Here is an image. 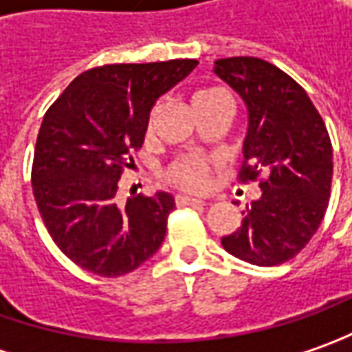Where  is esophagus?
<instances>
[{
  "label": "esophagus",
  "mask_w": 352,
  "mask_h": 352,
  "mask_svg": "<svg viewBox=\"0 0 352 352\" xmlns=\"http://www.w3.org/2000/svg\"><path fill=\"white\" fill-rule=\"evenodd\" d=\"M175 202L179 206H206L208 202L202 199H192V197H187V195H177Z\"/></svg>",
  "instance_id": "1"
}]
</instances>
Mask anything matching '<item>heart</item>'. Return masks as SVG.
Listing matches in <instances>:
<instances>
[{
    "label": "heart",
    "instance_id": "obj_1",
    "mask_svg": "<svg viewBox=\"0 0 352 352\" xmlns=\"http://www.w3.org/2000/svg\"><path fill=\"white\" fill-rule=\"evenodd\" d=\"M216 95H226V93L220 91V89H204V91L195 95L192 104L216 97ZM212 171V162H208L204 157H183L167 169V179L173 185L185 188V190H204L208 187Z\"/></svg>",
    "mask_w": 352,
    "mask_h": 352
}]
</instances>
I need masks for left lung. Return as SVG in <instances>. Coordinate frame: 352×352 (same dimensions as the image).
Returning a JSON list of instances; mask_svg holds the SVG:
<instances>
[{
  "instance_id": "1",
  "label": "left lung",
  "mask_w": 352,
  "mask_h": 352,
  "mask_svg": "<svg viewBox=\"0 0 352 352\" xmlns=\"http://www.w3.org/2000/svg\"><path fill=\"white\" fill-rule=\"evenodd\" d=\"M214 74L248 109L241 181L259 183L261 199L241 226L222 237L228 253L274 267L306 248L325 216L333 177V150L318 109L290 76L273 64L236 56L214 62Z\"/></svg>"
}]
</instances>
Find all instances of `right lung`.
<instances>
[{"mask_svg":"<svg viewBox=\"0 0 352 352\" xmlns=\"http://www.w3.org/2000/svg\"><path fill=\"white\" fill-rule=\"evenodd\" d=\"M197 66V60H169L93 67L46 111L32 192L50 237L81 269L122 276L164 243L173 197L157 190L122 204L118 179L144 144L155 101Z\"/></svg>","mask_w":352,"mask_h":352,"instance_id":"right-lung-1","label":"right lung"}]
</instances>
